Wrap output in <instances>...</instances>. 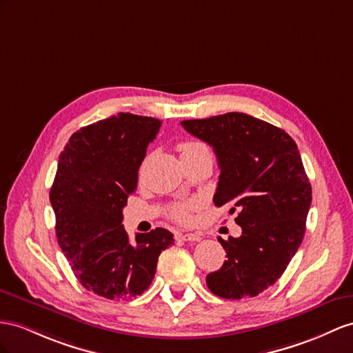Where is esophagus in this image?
I'll return each instance as SVG.
<instances>
[{
    "instance_id": "obj_1",
    "label": "esophagus",
    "mask_w": 353,
    "mask_h": 353,
    "mask_svg": "<svg viewBox=\"0 0 353 353\" xmlns=\"http://www.w3.org/2000/svg\"><path fill=\"white\" fill-rule=\"evenodd\" d=\"M177 239H180V240H183V241H200L201 240V236H198V234H182V232H179L177 236H176Z\"/></svg>"
}]
</instances>
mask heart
<instances>
[{
  "label": "heart",
  "mask_w": 353,
  "mask_h": 353,
  "mask_svg": "<svg viewBox=\"0 0 353 353\" xmlns=\"http://www.w3.org/2000/svg\"><path fill=\"white\" fill-rule=\"evenodd\" d=\"M179 150H180V155H188V153H194L198 150H209V149H207L205 144L201 141H185L180 144ZM196 207H198V201L195 200L188 201V203H180L171 207L170 216L180 223H188L191 222L192 212L196 209Z\"/></svg>",
  "instance_id": "heart-1"
}]
</instances>
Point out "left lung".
I'll return each mask as SVG.
<instances>
[{"label":"left lung","mask_w":353,"mask_h":353,"mask_svg":"<svg viewBox=\"0 0 353 353\" xmlns=\"http://www.w3.org/2000/svg\"><path fill=\"white\" fill-rule=\"evenodd\" d=\"M209 143L221 168L216 207L237 212L241 236L219 239L223 265L207 274L210 291L227 300L256 296L283 274L300 248L312 186L295 141L283 130L245 113L182 121Z\"/></svg>","instance_id":"obj_1"}]
</instances>
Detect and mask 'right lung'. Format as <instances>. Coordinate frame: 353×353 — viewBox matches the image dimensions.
<instances>
[{"mask_svg":"<svg viewBox=\"0 0 353 353\" xmlns=\"http://www.w3.org/2000/svg\"><path fill=\"white\" fill-rule=\"evenodd\" d=\"M159 126L155 117L117 113L76 131L59 155L50 189L58 245L82 286L108 300L146 291L161 252L174 243L165 228L131 243L122 225Z\"/></svg>","mask_w":353,"mask_h":353,"instance_id":"obj_1","label":"right lung"}]
</instances>
